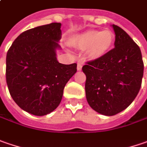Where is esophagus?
<instances>
[{
    "instance_id": "esophagus-1",
    "label": "esophagus",
    "mask_w": 147,
    "mask_h": 147,
    "mask_svg": "<svg viewBox=\"0 0 147 147\" xmlns=\"http://www.w3.org/2000/svg\"><path fill=\"white\" fill-rule=\"evenodd\" d=\"M81 69H82V63L79 62V63L77 64V70H78V71H80Z\"/></svg>"
}]
</instances>
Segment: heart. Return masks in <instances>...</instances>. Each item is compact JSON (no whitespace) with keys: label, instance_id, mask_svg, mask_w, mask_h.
<instances>
[{"label":"heart","instance_id":"b5f03b06","mask_svg":"<svg viewBox=\"0 0 147 147\" xmlns=\"http://www.w3.org/2000/svg\"><path fill=\"white\" fill-rule=\"evenodd\" d=\"M113 42L114 34L109 29L88 30L76 36L72 44L77 48L86 49V54L90 59H98L109 53Z\"/></svg>","mask_w":147,"mask_h":147}]
</instances>
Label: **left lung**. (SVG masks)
Masks as SVG:
<instances>
[{"mask_svg": "<svg viewBox=\"0 0 147 147\" xmlns=\"http://www.w3.org/2000/svg\"><path fill=\"white\" fill-rule=\"evenodd\" d=\"M112 26L115 48L82 67L86 76L87 102L106 116L115 115L131 105L140 90L144 70L138 45L123 29Z\"/></svg>", "mask_w": 147, "mask_h": 147, "instance_id": "1", "label": "left lung"}]
</instances>
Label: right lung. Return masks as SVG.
Returning <instances> with one entry per match:
<instances>
[{
  "label": "right lung",
  "mask_w": 147,
  "mask_h": 147,
  "mask_svg": "<svg viewBox=\"0 0 147 147\" xmlns=\"http://www.w3.org/2000/svg\"><path fill=\"white\" fill-rule=\"evenodd\" d=\"M61 23L26 30L18 36L6 54V83L14 101L36 116L50 113L61 103L64 87L76 72V63L57 60L61 48Z\"/></svg>",
  "instance_id": "obj_1"
}]
</instances>
